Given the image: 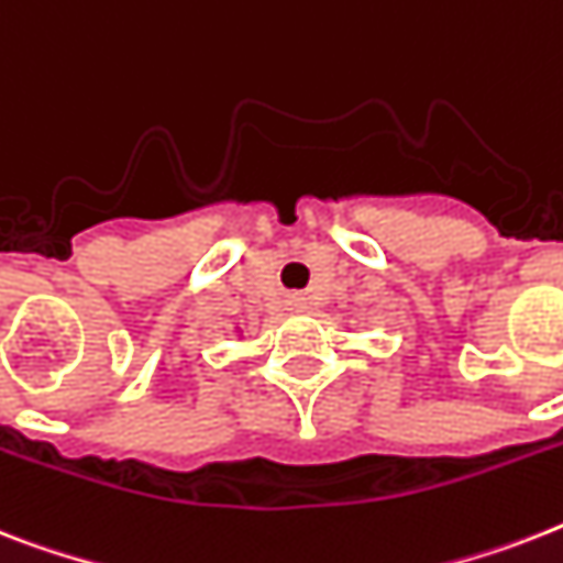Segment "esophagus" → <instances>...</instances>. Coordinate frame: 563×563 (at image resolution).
Here are the masks:
<instances>
[{
	"instance_id": "1",
	"label": "esophagus",
	"mask_w": 563,
	"mask_h": 563,
	"mask_svg": "<svg viewBox=\"0 0 563 563\" xmlns=\"http://www.w3.org/2000/svg\"><path fill=\"white\" fill-rule=\"evenodd\" d=\"M286 303H289L291 312H306V297L303 295H289V300H286Z\"/></svg>"
}]
</instances>
